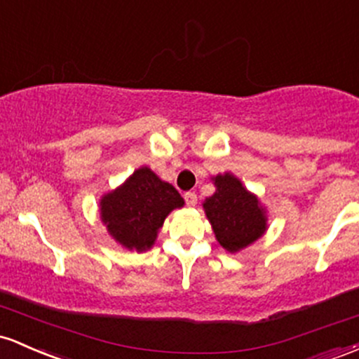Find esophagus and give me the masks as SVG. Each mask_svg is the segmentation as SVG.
<instances>
[{
	"mask_svg": "<svg viewBox=\"0 0 359 359\" xmlns=\"http://www.w3.org/2000/svg\"><path fill=\"white\" fill-rule=\"evenodd\" d=\"M184 199H186L187 206H196V203H198V194H196L194 191H189L184 194Z\"/></svg>",
	"mask_w": 359,
	"mask_h": 359,
	"instance_id": "34e87169",
	"label": "esophagus"
}]
</instances>
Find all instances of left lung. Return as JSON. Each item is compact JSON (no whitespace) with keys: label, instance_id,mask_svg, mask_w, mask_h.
I'll return each instance as SVG.
<instances>
[{"label":"left lung","instance_id":"1","mask_svg":"<svg viewBox=\"0 0 359 359\" xmlns=\"http://www.w3.org/2000/svg\"><path fill=\"white\" fill-rule=\"evenodd\" d=\"M216 192L203 204L223 249L237 252L257 240L266 230L259 201L230 173L215 179Z\"/></svg>","mask_w":359,"mask_h":359}]
</instances>
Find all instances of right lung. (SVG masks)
<instances>
[{"mask_svg": "<svg viewBox=\"0 0 359 359\" xmlns=\"http://www.w3.org/2000/svg\"><path fill=\"white\" fill-rule=\"evenodd\" d=\"M182 204L184 199L172 184L143 167L102 199V219L117 242L141 252L153 245L168 212Z\"/></svg>", "mask_w": 359, "mask_h": 359, "instance_id": "obj_1", "label": "right lung"}]
</instances>
